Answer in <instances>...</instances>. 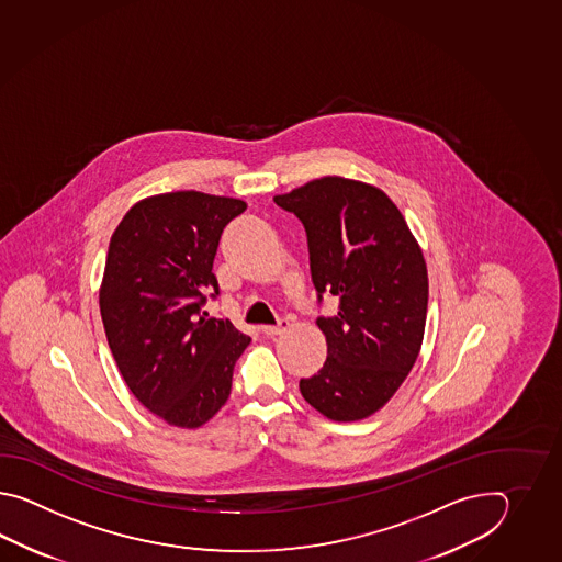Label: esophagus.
<instances>
[{
  "label": "esophagus",
  "mask_w": 562,
  "mask_h": 562,
  "mask_svg": "<svg viewBox=\"0 0 562 562\" xmlns=\"http://www.w3.org/2000/svg\"><path fill=\"white\" fill-rule=\"evenodd\" d=\"M286 329H289V322H286V319H281L277 325H263V327H261V331H263L265 335H269V337L283 334Z\"/></svg>",
  "instance_id": "obj_1"
}]
</instances>
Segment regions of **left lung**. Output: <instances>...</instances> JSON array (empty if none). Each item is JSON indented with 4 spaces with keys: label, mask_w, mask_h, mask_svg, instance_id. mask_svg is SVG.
<instances>
[{
    "label": "left lung",
    "mask_w": 562,
    "mask_h": 562,
    "mask_svg": "<svg viewBox=\"0 0 562 562\" xmlns=\"http://www.w3.org/2000/svg\"><path fill=\"white\" fill-rule=\"evenodd\" d=\"M273 201L305 227L319 301L339 299L334 317L317 319L327 359L299 390L325 418H368L418 359L428 313L424 252L394 201L368 182L323 177Z\"/></svg>",
    "instance_id": "8db88e82"
}]
</instances>
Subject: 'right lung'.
Wrapping results in <instances>:
<instances>
[{
  "label": "right lung",
  "mask_w": 562,
  "mask_h": 562,
  "mask_svg": "<svg viewBox=\"0 0 562 562\" xmlns=\"http://www.w3.org/2000/svg\"><path fill=\"white\" fill-rule=\"evenodd\" d=\"M247 203L196 191L143 199L108 247L100 315L134 397L177 428H201L231 395L235 363L251 344L228 319L209 317L218 295L216 247Z\"/></svg>",
  "instance_id": "1"
}]
</instances>
